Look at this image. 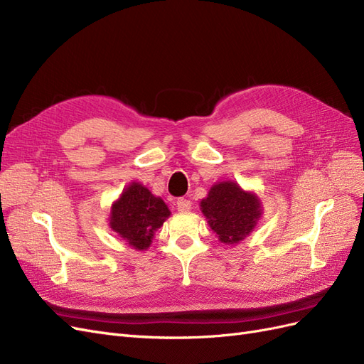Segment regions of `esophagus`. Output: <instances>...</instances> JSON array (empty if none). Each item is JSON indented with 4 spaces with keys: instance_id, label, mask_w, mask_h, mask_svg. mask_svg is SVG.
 <instances>
[{
    "instance_id": "1",
    "label": "esophagus",
    "mask_w": 364,
    "mask_h": 364,
    "mask_svg": "<svg viewBox=\"0 0 364 364\" xmlns=\"http://www.w3.org/2000/svg\"><path fill=\"white\" fill-rule=\"evenodd\" d=\"M176 206H178L179 213H186V211H190V209H191V202L186 200V199H178V202H176Z\"/></svg>"
}]
</instances>
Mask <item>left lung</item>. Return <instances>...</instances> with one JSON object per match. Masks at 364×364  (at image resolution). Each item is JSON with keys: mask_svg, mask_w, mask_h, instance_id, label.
Returning a JSON list of instances; mask_svg holds the SVG:
<instances>
[{"mask_svg": "<svg viewBox=\"0 0 364 364\" xmlns=\"http://www.w3.org/2000/svg\"><path fill=\"white\" fill-rule=\"evenodd\" d=\"M200 211L222 243L237 245L257 228L262 203L255 193L243 190L235 181H223L209 188Z\"/></svg>", "mask_w": 364, "mask_h": 364, "instance_id": "obj_1", "label": "left lung"}]
</instances>
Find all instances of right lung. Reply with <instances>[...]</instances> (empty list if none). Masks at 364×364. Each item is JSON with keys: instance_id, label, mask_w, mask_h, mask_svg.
Listing matches in <instances>:
<instances>
[{"instance_id": "obj_1", "label": "right lung", "mask_w": 364, "mask_h": 364, "mask_svg": "<svg viewBox=\"0 0 364 364\" xmlns=\"http://www.w3.org/2000/svg\"><path fill=\"white\" fill-rule=\"evenodd\" d=\"M170 214L161 197L151 194L142 183L132 182L112 203L109 228L132 249L146 250Z\"/></svg>"}]
</instances>
